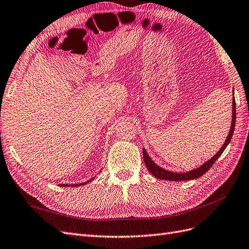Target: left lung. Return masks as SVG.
<instances>
[{"mask_svg":"<svg viewBox=\"0 0 249 249\" xmlns=\"http://www.w3.org/2000/svg\"><path fill=\"white\" fill-rule=\"evenodd\" d=\"M234 124H236V100H234V97H232V116H231V130L230 133H228L227 138L225 140V142L223 143L222 147L216 153V155H213L210 160L205 161V162L200 165L197 169H194L192 171L185 172V173H175L162 169L159 165H157L152 158L149 156V154L146 153L145 149L142 150L143 153V160L145 166L147 167V170L153 175L155 178L161 179V180H169V181H185V180H193V179H197L199 177L204 175L208 170L211 169L212 165L216 162V160L221 156V154L223 153L225 150V147L228 145V143L231 142V139L232 137V134L234 131Z\"/></svg>","mask_w":249,"mask_h":249,"instance_id":"8db88e82","label":"left lung"}]
</instances>
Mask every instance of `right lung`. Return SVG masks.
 <instances>
[{"label":"right lung","instance_id":"add662e5","mask_svg":"<svg viewBox=\"0 0 249 249\" xmlns=\"http://www.w3.org/2000/svg\"><path fill=\"white\" fill-rule=\"evenodd\" d=\"M94 178H92V179H90L89 181H87V182H82V183H76V184H59V186H64V187H68V186H80V185H85V184H87V183H89V182H91V180H93Z\"/></svg>","mask_w":249,"mask_h":249}]
</instances>
